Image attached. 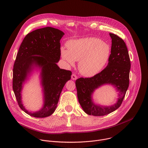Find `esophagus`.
I'll return each mask as SVG.
<instances>
[{
    "label": "esophagus",
    "mask_w": 148,
    "mask_h": 148,
    "mask_svg": "<svg viewBox=\"0 0 148 148\" xmlns=\"http://www.w3.org/2000/svg\"><path fill=\"white\" fill-rule=\"evenodd\" d=\"M71 79L73 80H76L77 79V77L75 74H73L71 75Z\"/></svg>",
    "instance_id": "esophagus-1"
}]
</instances>
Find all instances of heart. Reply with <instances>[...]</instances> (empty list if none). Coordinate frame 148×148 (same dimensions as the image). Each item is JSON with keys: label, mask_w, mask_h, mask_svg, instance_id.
Here are the masks:
<instances>
[{"label": "heart", "mask_w": 148, "mask_h": 148, "mask_svg": "<svg viewBox=\"0 0 148 148\" xmlns=\"http://www.w3.org/2000/svg\"><path fill=\"white\" fill-rule=\"evenodd\" d=\"M67 47L68 50L61 49L62 59L70 66H73L75 61H79V71L86 77H92L101 71L111 54L110 45L95 37L70 40Z\"/></svg>", "instance_id": "obj_1"}]
</instances>
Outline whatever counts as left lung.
<instances>
[{
  "label": "left lung",
  "mask_w": 148,
  "mask_h": 148,
  "mask_svg": "<svg viewBox=\"0 0 148 148\" xmlns=\"http://www.w3.org/2000/svg\"><path fill=\"white\" fill-rule=\"evenodd\" d=\"M110 36L112 46L107 66L92 77H81L75 81L78 102L84 111L90 115L103 116L117 110L129 87L131 61L128 49L121 37L112 33H110ZM107 83L114 85L119 91L117 102L108 107L95 104L91 98L92 94L95 89Z\"/></svg>",
  "instance_id": "obj_1"
}]
</instances>
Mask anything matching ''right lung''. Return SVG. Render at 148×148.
<instances>
[{
	"mask_svg": "<svg viewBox=\"0 0 148 148\" xmlns=\"http://www.w3.org/2000/svg\"><path fill=\"white\" fill-rule=\"evenodd\" d=\"M64 33L51 27L35 30L24 38L16 56L13 69V90L20 108L28 115L45 118L55 111L59 98L72 72L57 65L61 56L60 40ZM41 69L42 84L44 92V105L40 111L26 110L21 100L23 83L33 67Z\"/></svg>",
	"mask_w": 148,
	"mask_h": 148,
	"instance_id": "obj_1",
	"label": "right lung"
}]
</instances>
